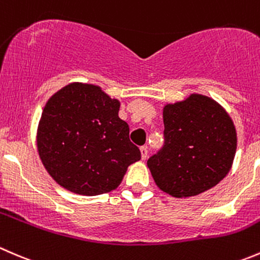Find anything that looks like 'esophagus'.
Listing matches in <instances>:
<instances>
[{
  "mask_svg": "<svg viewBox=\"0 0 260 260\" xmlns=\"http://www.w3.org/2000/svg\"><path fill=\"white\" fill-rule=\"evenodd\" d=\"M140 151H141V158H143V159L148 158V146H146V145L141 146Z\"/></svg>",
  "mask_w": 260,
  "mask_h": 260,
  "instance_id": "34e87169",
  "label": "esophagus"
}]
</instances>
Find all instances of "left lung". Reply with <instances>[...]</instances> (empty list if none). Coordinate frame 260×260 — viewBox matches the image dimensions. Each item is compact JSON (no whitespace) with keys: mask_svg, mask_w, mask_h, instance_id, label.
<instances>
[{"mask_svg":"<svg viewBox=\"0 0 260 260\" xmlns=\"http://www.w3.org/2000/svg\"><path fill=\"white\" fill-rule=\"evenodd\" d=\"M164 144L148 159L156 186L173 197H191L216 186L236 151L230 116L214 100L191 94L163 110Z\"/></svg>","mask_w":260,"mask_h":260,"instance_id":"8db88e82","label":"left lung"}]
</instances>
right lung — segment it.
<instances>
[{"instance_id": "obj_1", "label": "right lung", "mask_w": 260, "mask_h": 260, "mask_svg": "<svg viewBox=\"0 0 260 260\" xmlns=\"http://www.w3.org/2000/svg\"><path fill=\"white\" fill-rule=\"evenodd\" d=\"M120 102L93 84L71 83L46 102L38 129L40 159L68 191L97 196L117 188L140 149L119 117Z\"/></svg>"}]
</instances>
